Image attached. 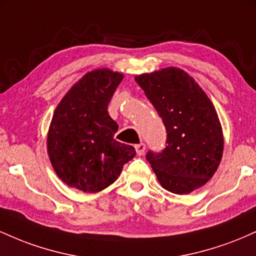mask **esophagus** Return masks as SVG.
Returning <instances> with one entry per match:
<instances>
[{"instance_id": "obj_1", "label": "esophagus", "mask_w": 256, "mask_h": 256, "mask_svg": "<svg viewBox=\"0 0 256 256\" xmlns=\"http://www.w3.org/2000/svg\"><path fill=\"white\" fill-rule=\"evenodd\" d=\"M134 149H136V152H137V155H143L144 154V152H146V144L144 143H140V144H136L134 146Z\"/></svg>"}]
</instances>
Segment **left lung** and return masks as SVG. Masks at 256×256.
<instances>
[{
    "instance_id": "1",
    "label": "left lung",
    "mask_w": 256,
    "mask_h": 256,
    "mask_svg": "<svg viewBox=\"0 0 256 256\" xmlns=\"http://www.w3.org/2000/svg\"><path fill=\"white\" fill-rule=\"evenodd\" d=\"M134 80L166 128V148L146 154L161 186L179 195L204 186L218 170L224 149L212 101L192 77L177 67L144 73Z\"/></svg>"
}]
</instances>
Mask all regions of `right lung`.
Listing matches in <instances>:
<instances>
[{"label": "right lung", "instance_id": "1", "mask_svg": "<svg viewBox=\"0 0 256 256\" xmlns=\"http://www.w3.org/2000/svg\"><path fill=\"white\" fill-rule=\"evenodd\" d=\"M124 76L110 68L88 72L67 91L52 116L46 148L54 171L68 186L98 192L113 184L134 158L132 146L114 140L118 124L108 104Z\"/></svg>", "mask_w": 256, "mask_h": 256}]
</instances>
